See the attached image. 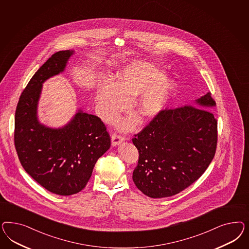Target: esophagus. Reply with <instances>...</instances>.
<instances>
[{"instance_id":"obj_1","label":"esophagus","mask_w":249,"mask_h":249,"mask_svg":"<svg viewBox=\"0 0 249 249\" xmlns=\"http://www.w3.org/2000/svg\"><path fill=\"white\" fill-rule=\"evenodd\" d=\"M123 141H124V137L121 135V134L114 133L112 137H111V143H112L113 146H117V145H119V144L121 143Z\"/></svg>"}]
</instances>
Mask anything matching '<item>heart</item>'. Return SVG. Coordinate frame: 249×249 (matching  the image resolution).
<instances>
[{"mask_svg": "<svg viewBox=\"0 0 249 249\" xmlns=\"http://www.w3.org/2000/svg\"><path fill=\"white\" fill-rule=\"evenodd\" d=\"M172 89V81L160 76L157 67L136 61L118 75L117 82L106 80L101 85L98 95L100 115L107 121L114 120L128 107V100L141 94L133 112L141 121L152 119L163 108Z\"/></svg>", "mask_w": 249, "mask_h": 249, "instance_id": "obj_1", "label": "heart"}]
</instances>
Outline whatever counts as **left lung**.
<instances>
[{
    "instance_id": "1",
    "label": "left lung",
    "mask_w": 249,
    "mask_h": 249,
    "mask_svg": "<svg viewBox=\"0 0 249 249\" xmlns=\"http://www.w3.org/2000/svg\"><path fill=\"white\" fill-rule=\"evenodd\" d=\"M193 105L161 109L132 142L139 151L132 179L151 198L179 194L204 174L214 157L217 121L208 92Z\"/></svg>"
}]
</instances>
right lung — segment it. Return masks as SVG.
Wrapping results in <instances>:
<instances>
[{"instance_id":"add662e5","label":"right lung","mask_w":249,"mask_h":249,"mask_svg":"<svg viewBox=\"0 0 249 249\" xmlns=\"http://www.w3.org/2000/svg\"><path fill=\"white\" fill-rule=\"evenodd\" d=\"M73 51L53 53L33 75L15 110V146L25 172L47 191L72 196L83 190L98 158L110 148L105 124L81 110L61 128L39 123L42 84L64 71Z\"/></svg>"}]
</instances>
